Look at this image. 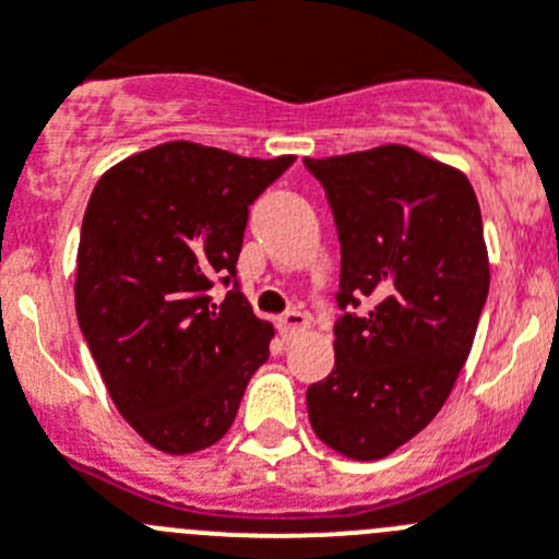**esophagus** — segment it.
Returning a JSON list of instances; mask_svg holds the SVG:
<instances>
[{
	"mask_svg": "<svg viewBox=\"0 0 559 559\" xmlns=\"http://www.w3.org/2000/svg\"><path fill=\"white\" fill-rule=\"evenodd\" d=\"M278 329L284 336L298 334V331L309 329V317L304 311H286V314L278 317Z\"/></svg>",
	"mask_w": 559,
	"mask_h": 559,
	"instance_id": "34e87169",
	"label": "esophagus"
}]
</instances>
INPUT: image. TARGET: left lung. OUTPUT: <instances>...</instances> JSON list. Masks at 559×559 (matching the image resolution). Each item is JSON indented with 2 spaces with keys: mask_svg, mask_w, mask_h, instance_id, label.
Returning <instances> with one entry per match:
<instances>
[{
  "mask_svg": "<svg viewBox=\"0 0 559 559\" xmlns=\"http://www.w3.org/2000/svg\"><path fill=\"white\" fill-rule=\"evenodd\" d=\"M342 245L334 370L306 390L311 429L336 454L381 460L449 401L490 289L474 186L404 144L306 158Z\"/></svg>",
  "mask_w": 559,
  "mask_h": 559,
  "instance_id": "8db88e82",
  "label": "left lung"
}]
</instances>
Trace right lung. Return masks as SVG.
<instances>
[{
    "label": "right lung",
    "instance_id": "1",
    "mask_svg": "<svg viewBox=\"0 0 559 559\" xmlns=\"http://www.w3.org/2000/svg\"><path fill=\"white\" fill-rule=\"evenodd\" d=\"M295 155L245 158L167 142L110 167L94 186L78 248L74 306L110 401L153 449L194 454L234 424L273 325L235 289L248 205Z\"/></svg>",
    "mask_w": 559,
    "mask_h": 559
}]
</instances>
